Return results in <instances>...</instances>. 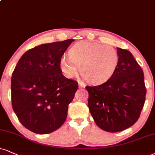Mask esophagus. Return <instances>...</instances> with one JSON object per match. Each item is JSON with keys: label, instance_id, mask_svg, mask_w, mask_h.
I'll list each match as a JSON object with an SVG mask.
<instances>
[{"label": "esophagus", "instance_id": "34e87169", "mask_svg": "<svg viewBox=\"0 0 155 155\" xmlns=\"http://www.w3.org/2000/svg\"><path fill=\"white\" fill-rule=\"evenodd\" d=\"M78 86H79V88H85V85L82 83V82H80L79 84H78Z\"/></svg>", "mask_w": 155, "mask_h": 155}]
</instances>
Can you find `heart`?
I'll list each match as a JSON object with an SVG mask.
<instances>
[{"label": "heart", "mask_w": 155, "mask_h": 155, "mask_svg": "<svg viewBox=\"0 0 155 155\" xmlns=\"http://www.w3.org/2000/svg\"><path fill=\"white\" fill-rule=\"evenodd\" d=\"M119 64L118 51L111 46L80 41L72 46L68 57H63L60 68L68 78L74 77L80 71L85 81L99 85L106 83L115 73Z\"/></svg>", "instance_id": "1"}]
</instances>
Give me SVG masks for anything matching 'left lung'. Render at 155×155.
I'll list each match as a JSON object with an SVG mask.
<instances>
[{
    "mask_svg": "<svg viewBox=\"0 0 155 155\" xmlns=\"http://www.w3.org/2000/svg\"><path fill=\"white\" fill-rule=\"evenodd\" d=\"M119 64L114 75L97 86H87L90 112L97 126L118 132L134 125L146 95L143 70L129 51L117 48Z\"/></svg>",
    "mask_w": 155,
    "mask_h": 155,
    "instance_id": "obj_1",
    "label": "left lung"
}]
</instances>
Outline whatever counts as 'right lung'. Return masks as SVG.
<instances>
[{
    "label": "right lung",
    "mask_w": 155,
    "mask_h": 155,
    "mask_svg": "<svg viewBox=\"0 0 155 155\" xmlns=\"http://www.w3.org/2000/svg\"><path fill=\"white\" fill-rule=\"evenodd\" d=\"M74 39L43 44L25 52L11 77L13 111L24 127L38 134L58 129L68 116L78 83L62 74L60 62Z\"/></svg>",
    "instance_id": "1"
}]
</instances>
